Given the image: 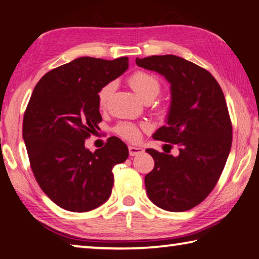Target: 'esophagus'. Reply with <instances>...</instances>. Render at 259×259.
Instances as JSON below:
<instances>
[{
	"label": "esophagus",
	"mask_w": 259,
	"mask_h": 259,
	"mask_svg": "<svg viewBox=\"0 0 259 259\" xmlns=\"http://www.w3.org/2000/svg\"><path fill=\"white\" fill-rule=\"evenodd\" d=\"M143 152H144V148L143 147L134 146V145H130L129 146V154H130V156H135V155L142 154Z\"/></svg>",
	"instance_id": "1"
}]
</instances>
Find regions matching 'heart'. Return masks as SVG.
Returning a JSON list of instances; mask_svg holds the SVG:
<instances>
[{
	"label": "heart",
	"instance_id": "heart-1",
	"mask_svg": "<svg viewBox=\"0 0 259 259\" xmlns=\"http://www.w3.org/2000/svg\"><path fill=\"white\" fill-rule=\"evenodd\" d=\"M128 83L130 87L133 88L134 91L143 100H153L157 95L160 94L161 90V83L154 74L148 73L145 71H138L135 72L133 75H130L128 78ZM114 84L113 82L107 83L104 85L102 89L99 90L98 94V103L100 107H104L106 103L108 102L109 97L114 91ZM115 133L120 136V137L124 138L130 142H135L139 138L140 130L139 126L134 123H128V122H123L115 126Z\"/></svg>",
	"mask_w": 259,
	"mask_h": 259
}]
</instances>
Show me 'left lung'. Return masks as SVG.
Wrapping results in <instances>:
<instances>
[{
  "mask_svg": "<svg viewBox=\"0 0 259 259\" xmlns=\"http://www.w3.org/2000/svg\"><path fill=\"white\" fill-rule=\"evenodd\" d=\"M136 64L170 83L165 124L153 138L179 145L177 156L146 150L154 159V169L145 176L147 195L161 209L185 211L213 190L230 154L232 124L224 94L208 71L181 57L152 56Z\"/></svg>",
  "mask_w": 259,
  "mask_h": 259,
  "instance_id": "8db88e82",
  "label": "left lung"
}]
</instances>
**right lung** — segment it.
I'll use <instances>...</instances> for the list:
<instances>
[{"mask_svg": "<svg viewBox=\"0 0 259 259\" xmlns=\"http://www.w3.org/2000/svg\"><path fill=\"white\" fill-rule=\"evenodd\" d=\"M128 67V57H81L48 72L34 88L23 138L35 179L60 208L90 211L111 196L112 169L128 159V147L111 137L91 152L84 142L102 121L99 90Z\"/></svg>", "mask_w": 259, "mask_h": 259, "instance_id": "1", "label": "right lung"}]
</instances>
